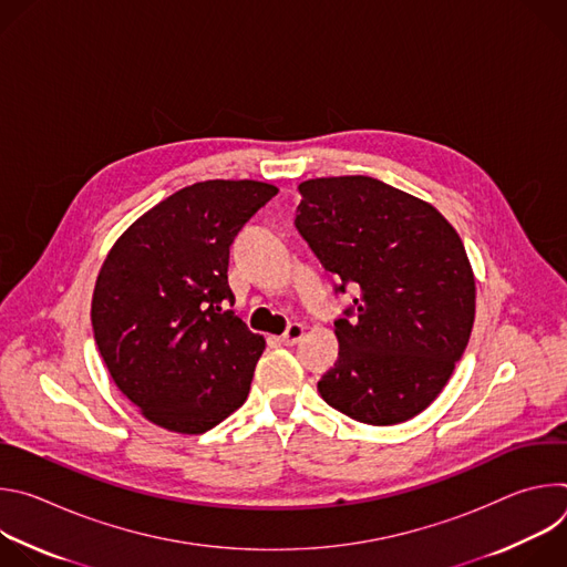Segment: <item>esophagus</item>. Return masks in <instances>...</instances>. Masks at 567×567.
Instances as JSON below:
<instances>
[{
  "label": "esophagus",
  "mask_w": 567,
  "mask_h": 567,
  "mask_svg": "<svg viewBox=\"0 0 567 567\" xmlns=\"http://www.w3.org/2000/svg\"><path fill=\"white\" fill-rule=\"evenodd\" d=\"M302 337H305V328L300 326V322H293V326H289V330L280 337V343L282 346H296Z\"/></svg>",
  "instance_id": "esophagus-1"
}]
</instances>
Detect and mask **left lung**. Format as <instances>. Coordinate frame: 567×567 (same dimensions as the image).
Masks as SVG:
<instances>
[{
  "label": "left lung",
  "mask_w": 567,
  "mask_h": 567,
  "mask_svg": "<svg viewBox=\"0 0 567 567\" xmlns=\"http://www.w3.org/2000/svg\"><path fill=\"white\" fill-rule=\"evenodd\" d=\"M296 228L346 289L357 318H339V359L318 392L343 415L390 426L426 411L449 383L475 318V278L449 219L379 179L300 184ZM352 313L350 309L346 311Z\"/></svg>",
  "instance_id": "8db88e82"
}]
</instances>
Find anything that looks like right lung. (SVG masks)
I'll list each match as a JSON object with an SVG mask.
<instances>
[{"mask_svg": "<svg viewBox=\"0 0 567 567\" xmlns=\"http://www.w3.org/2000/svg\"><path fill=\"white\" fill-rule=\"evenodd\" d=\"M276 193L254 179L186 186L110 249L92 296L94 339L147 422L199 435L247 401L265 339L221 309L235 300L228 247Z\"/></svg>", "mask_w": 567, "mask_h": 567, "instance_id": "1", "label": "right lung"}]
</instances>
